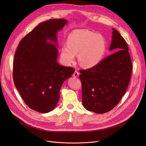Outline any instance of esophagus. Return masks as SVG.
<instances>
[{
  "instance_id": "obj_1",
  "label": "esophagus",
  "mask_w": 146,
  "mask_h": 146,
  "mask_svg": "<svg viewBox=\"0 0 146 146\" xmlns=\"http://www.w3.org/2000/svg\"><path fill=\"white\" fill-rule=\"evenodd\" d=\"M78 76H79L78 72L77 71V70H76V71L74 72V74H73V76H74V77H78Z\"/></svg>"
}]
</instances>
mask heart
<instances>
[{
    "mask_svg": "<svg viewBox=\"0 0 146 146\" xmlns=\"http://www.w3.org/2000/svg\"><path fill=\"white\" fill-rule=\"evenodd\" d=\"M68 45L61 48L60 57L66 64L73 63L76 54L78 61L85 68L98 64L102 60L106 51V42L103 36L88 30H76L68 38Z\"/></svg>",
    "mask_w": 146,
    "mask_h": 146,
    "instance_id": "obj_1",
    "label": "heart"
}]
</instances>
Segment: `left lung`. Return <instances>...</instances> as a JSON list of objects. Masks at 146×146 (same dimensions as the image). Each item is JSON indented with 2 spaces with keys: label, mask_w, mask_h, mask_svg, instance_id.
<instances>
[{
  "label": "left lung",
  "mask_w": 146,
  "mask_h": 146,
  "mask_svg": "<svg viewBox=\"0 0 146 146\" xmlns=\"http://www.w3.org/2000/svg\"><path fill=\"white\" fill-rule=\"evenodd\" d=\"M110 50L116 52L93 67L80 70L83 107L98 114L108 112L119 104L131 76L132 63L127 43L114 28Z\"/></svg>",
  "instance_id": "left-lung-1"
}]
</instances>
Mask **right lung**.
I'll list each match as a JSON object with an SVG mask.
<instances>
[{
    "instance_id": "1",
    "label": "right lung",
    "mask_w": 146,
    "mask_h": 146,
    "mask_svg": "<svg viewBox=\"0 0 146 146\" xmlns=\"http://www.w3.org/2000/svg\"><path fill=\"white\" fill-rule=\"evenodd\" d=\"M68 23L64 19H49L38 24L21 39L13 60L15 85L28 107L46 113L54 110L63 82L75 70L56 62V33Z\"/></svg>"
}]
</instances>
